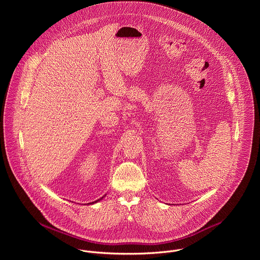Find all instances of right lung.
Returning a JSON list of instances; mask_svg holds the SVG:
<instances>
[{"label": "right lung", "instance_id": "1", "mask_svg": "<svg viewBox=\"0 0 260 260\" xmlns=\"http://www.w3.org/2000/svg\"><path fill=\"white\" fill-rule=\"evenodd\" d=\"M103 198H104V197H103ZM103 198H102V199H103ZM102 199H100V200H98V201H95V202H92V203H89V204H90V205H92V204H94V203H98V202H99V201H101V200H102Z\"/></svg>", "mask_w": 260, "mask_h": 260}]
</instances>
